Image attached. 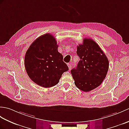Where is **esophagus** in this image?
<instances>
[{"label":"esophagus","instance_id":"obj_1","mask_svg":"<svg viewBox=\"0 0 129 129\" xmlns=\"http://www.w3.org/2000/svg\"><path fill=\"white\" fill-rule=\"evenodd\" d=\"M68 68H69V70H71V64H68Z\"/></svg>","mask_w":129,"mask_h":129}]
</instances>
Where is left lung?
Wrapping results in <instances>:
<instances>
[{"instance_id": "8db88e82", "label": "left lung", "mask_w": 129, "mask_h": 129, "mask_svg": "<svg viewBox=\"0 0 129 129\" xmlns=\"http://www.w3.org/2000/svg\"><path fill=\"white\" fill-rule=\"evenodd\" d=\"M77 47L80 59L71 70L75 85L80 90L89 92L100 86L107 75L109 61L98 44L91 38H84Z\"/></svg>"}]
</instances>
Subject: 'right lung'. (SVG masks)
Here are the masks:
<instances>
[{"label": "right lung", "instance_id": "right-lung-1", "mask_svg": "<svg viewBox=\"0 0 129 129\" xmlns=\"http://www.w3.org/2000/svg\"><path fill=\"white\" fill-rule=\"evenodd\" d=\"M58 48L55 37L46 34L37 38L27 50L26 70L29 78L38 85L44 88L55 86L62 74L69 70Z\"/></svg>", "mask_w": 129, "mask_h": 129}]
</instances>
